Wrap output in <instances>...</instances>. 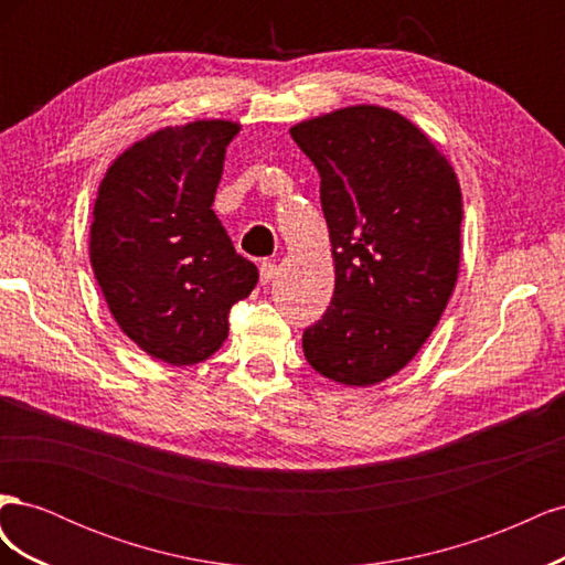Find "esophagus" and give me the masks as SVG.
Segmentation results:
<instances>
[{"label":"esophagus","mask_w":565,"mask_h":565,"mask_svg":"<svg viewBox=\"0 0 565 565\" xmlns=\"http://www.w3.org/2000/svg\"><path fill=\"white\" fill-rule=\"evenodd\" d=\"M276 276H278V268H276V264L262 262V266H259V280H262V285L273 282V278H276Z\"/></svg>","instance_id":"1"}]
</instances>
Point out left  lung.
Wrapping results in <instances>:
<instances>
[{"label": "left lung", "mask_w": 565, "mask_h": 565, "mask_svg": "<svg viewBox=\"0 0 565 565\" xmlns=\"http://www.w3.org/2000/svg\"><path fill=\"white\" fill-rule=\"evenodd\" d=\"M289 134L320 174L334 259V295L303 332V355L337 384H380L417 355L457 285V174L429 136L382 106L339 108Z\"/></svg>", "instance_id": "obj_1"}]
</instances>
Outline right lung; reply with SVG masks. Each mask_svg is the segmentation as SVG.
Segmentation results:
<instances>
[{"label":"right lung","mask_w":565,"mask_h":565,"mask_svg":"<svg viewBox=\"0 0 565 565\" xmlns=\"http://www.w3.org/2000/svg\"><path fill=\"white\" fill-rule=\"evenodd\" d=\"M241 125L164 127L115 158L98 185L89 259L115 322L169 365H195L228 337V311L259 270L235 252L212 202Z\"/></svg>","instance_id":"add662e5"}]
</instances>
